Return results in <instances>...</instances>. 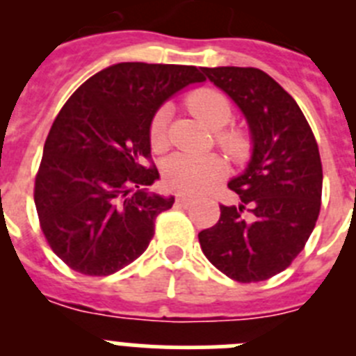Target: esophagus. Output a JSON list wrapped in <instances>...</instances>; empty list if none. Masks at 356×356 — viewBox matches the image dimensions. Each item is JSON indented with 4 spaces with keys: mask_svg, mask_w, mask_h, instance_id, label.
Segmentation results:
<instances>
[{
    "mask_svg": "<svg viewBox=\"0 0 356 356\" xmlns=\"http://www.w3.org/2000/svg\"><path fill=\"white\" fill-rule=\"evenodd\" d=\"M176 203H178L180 207H185V209H187V207L193 205L194 200H191V197H187V196H176Z\"/></svg>",
    "mask_w": 356,
    "mask_h": 356,
    "instance_id": "34e87169",
    "label": "esophagus"
}]
</instances>
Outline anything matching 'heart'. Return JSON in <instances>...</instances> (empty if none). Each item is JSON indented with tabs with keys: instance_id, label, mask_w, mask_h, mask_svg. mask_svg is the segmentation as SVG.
Listing matches in <instances>:
<instances>
[{
	"instance_id": "obj_1",
	"label": "heart",
	"mask_w": 356,
	"mask_h": 356,
	"mask_svg": "<svg viewBox=\"0 0 356 356\" xmlns=\"http://www.w3.org/2000/svg\"><path fill=\"white\" fill-rule=\"evenodd\" d=\"M188 108L205 122L210 130H221L232 121L229 99L219 90L201 89L188 97ZM169 110L162 106L156 110L149 122V143L153 149L160 151L168 146ZM217 144L228 153L235 162H242L250 155V139L238 130L221 131L217 135ZM226 172L225 160L219 155H188L175 153L163 162L162 180L165 187L180 194L205 193Z\"/></svg>"
}]
</instances>
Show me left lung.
I'll return each mask as SVG.
<instances>
[{"mask_svg": "<svg viewBox=\"0 0 356 356\" xmlns=\"http://www.w3.org/2000/svg\"><path fill=\"white\" fill-rule=\"evenodd\" d=\"M246 118L253 155L229 181L238 205L197 234L207 259L228 278L251 284L287 269L316 226L323 165L312 128L287 90L257 67H203Z\"/></svg>", "mask_w": 356, "mask_h": 356, "instance_id": "1", "label": "left lung"}]
</instances>
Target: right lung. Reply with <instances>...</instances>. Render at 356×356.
Listing matches in <instances>:
<instances>
[{
  "instance_id": "right-lung-1",
  "label": "right lung",
  "mask_w": 356,
  "mask_h": 356,
  "mask_svg": "<svg viewBox=\"0 0 356 356\" xmlns=\"http://www.w3.org/2000/svg\"><path fill=\"white\" fill-rule=\"evenodd\" d=\"M207 78L196 65L122 62L81 83L58 112L35 176L37 216L53 253L87 276L139 259L175 197L147 194L159 180L149 122L168 97Z\"/></svg>"
}]
</instances>
